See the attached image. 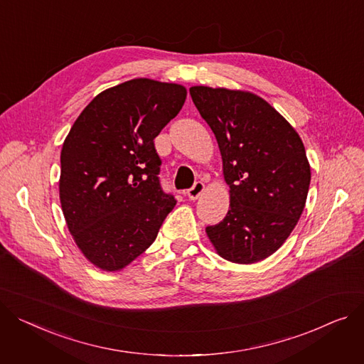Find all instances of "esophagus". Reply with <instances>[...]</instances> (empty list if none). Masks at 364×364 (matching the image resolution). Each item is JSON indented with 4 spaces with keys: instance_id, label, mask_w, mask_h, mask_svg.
Returning a JSON list of instances; mask_svg holds the SVG:
<instances>
[{
    "instance_id": "1",
    "label": "esophagus",
    "mask_w": 364,
    "mask_h": 364,
    "mask_svg": "<svg viewBox=\"0 0 364 364\" xmlns=\"http://www.w3.org/2000/svg\"><path fill=\"white\" fill-rule=\"evenodd\" d=\"M203 190H205V184L202 181H196L195 186L187 190V198L190 200H196L202 195Z\"/></svg>"
}]
</instances>
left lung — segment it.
<instances>
[{
	"label": "left lung",
	"instance_id": "left-lung-1",
	"mask_svg": "<svg viewBox=\"0 0 364 364\" xmlns=\"http://www.w3.org/2000/svg\"><path fill=\"white\" fill-rule=\"evenodd\" d=\"M191 100L223 156L230 209L206 227L216 253L241 264L275 253L297 225L310 186L304 144L293 126L246 90L193 86Z\"/></svg>",
	"mask_w": 364,
	"mask_h": 364
}]
</instances>
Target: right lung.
Returning a JSON list of instances; mask_svg holds the SVG:
<instances>
[{
	"label": "right lung",
	"mask_w": 364,
	"mask_h": 364,
	"mask_svg": "<svg viewBox=\"0 0 364 364\" xmlns=\"http://www.w3.org/2000/svg\"><path fill=\"white\" fill-rule=\"evenodd\" d=\"M181 85L133 79L96 95L61 149L60 200L85 257L112 272L146 250L177 200L154 139L183 108Z\"/></svg>",
	"instance_id": "1"
}]
</instances>
